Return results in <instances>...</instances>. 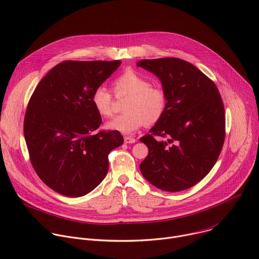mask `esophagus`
<instances>
[{
  "mask_svg": "<svg viewBox=\"0 0 259 259\" xmlns=\"http://www.w3.org/2000/svg\"><path fill=\"white\" fill-rule=\"evenodd\" d=\"M124 141H125V143H134V142H136V139L131 136H125Z\"/></svg>",
  "mask_w": 259,
  "mask_h": 259,
  "instance_id": "1",
  "label": "esophagus"
}]
</instances>
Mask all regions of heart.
<instances>
[{"instance_id": "heart-1", "label": "heart", "mask_w": 259, "mask_h": 259, "mask_svg": "<svg viewBox=\"0 0 259 259\" xmlns=\"http://www.w3.org/2000/svg\"><path fill=\"white\" fill-rule=\"evenodd\" d=\"M117 96H127L124 113L106 123V128L130 134L144 124L154 125L161 120L167 107L163 89L151 86L150 82L134 70H126L113 84ZM91 102L96 112L104 118L113 115V96L103 86L94 89Z\"/></svg>"}]
</instances>
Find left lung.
<instances>
[{
	"mask_svg": "<svg viewBox=\"0 0 259 259\" xmlns=\"http://www.w3.org/2000/svg\"><path fill=\"white\" fill-rule=\"evenodd\" d=\"M137 66L160 79L167 97L165 114L151 134L139 139L149 147L140 171L165 192L190 189L210 172L224 146L223 99L214 82L186 60L143 59ZM160 137L165 140L160 141Z\"/></svg>",
	"mask_w": 259,
	"mask_h": 259,
	"instance_id": "obj_1",
	"label": "left lung"
}]
</instances>
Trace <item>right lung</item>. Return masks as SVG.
Instances as JSON below:
<instances>
[{
	"mask_svg": "<svg viewBox=\"0 0 259 259\" xmlns=\"http://www.w3.org/2000/svg\"><path fill=\"white\" fill-rule=\"evenodd\" d=\"M121 60L73 61L55 65L35 87L23 133L30 163L41 180L66 197L93 191L108 170V154L123 144L118 131L95 132L101 117L91 95Z\"/></svg>",
	"mask_w": 259,
	"mask_h": 259,
	"instance_id": "1",
	"label": "right lung"
}]
</instances>
